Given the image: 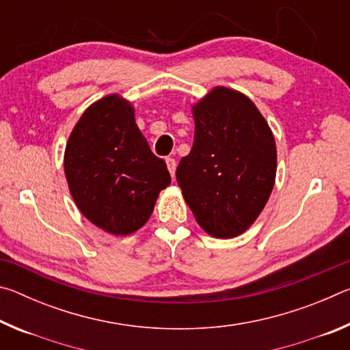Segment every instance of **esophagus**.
I'll use <instances>...</instances> for the list:
<instances>
[{"instance_id":"obj_1","label":"esophagus","mask_w":350,"mask_h":350,"mask_svg":"<svg viewBox=\"0 0 350 350\" xmlns=\"http://www.w3.org/2000/svg\"><path fill=\"white\" fill-rule=\"evenodd\" d=\"M167 167H168L170 174L174 177V174H176V159L174 157H167Z\"/></svg>"}]
</instances>
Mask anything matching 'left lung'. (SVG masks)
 I'll return each instance as SVG.
<instances>
[{
  "mask_svg": "<svg viewBox=\"0 0 350 350\" xmlns=\"http://www.w3.org/2000/svg\"><path fill=\"white\" fill-rule=\"evenodd\" d=\"M193 116V148L176 179L200 227L233 238L254 222L273 189V134L252 100L227 88H215Z\"/></svg>",
  "mask_w": 350,
  "mask_h": 350,
  "instance_id": "obj_1",
  "label": "left lung"
}]
</instances>
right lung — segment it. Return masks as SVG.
<instances>
[{
    "label": "right lung",
    "instance_id": "obj_1",
    "mask_svg": "<svg viewBox=\"0 0 350 350\" xmlns=\"http://www.w3.org/2000/svg\"><path fill=\"white\" fill-rule=\"evenodd\" d=\"M64 173L79 210L117 236L139 230L171 183L167 163L151 151L131 105L118 96L98 100L80 117L66 145Z\"/></svg>",
    "mask_w": 350,
    "mask_h": 350
}]
</instances>
